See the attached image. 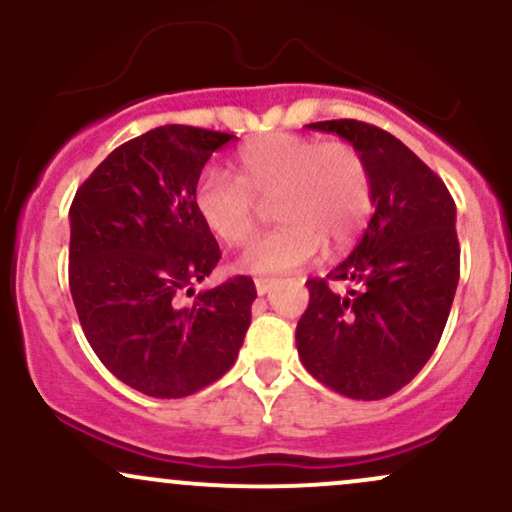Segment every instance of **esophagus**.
<instances>
[{"label": "esophagus", "mask_w": 512, "mask_h": 512, "mask_svg": "<svg viewBox=\"0 0 512 512\" xmlns=\"http://www.w3.org/2000/svg\"><path fill=\"white\" fill-rule=\"evenodd\" d=\"M276 279H269V276H260V279H255V289L260 296H264V293H269V289L274 286Z\"/></svg>", "instance_id": "esophagus-1"}]
</instances>
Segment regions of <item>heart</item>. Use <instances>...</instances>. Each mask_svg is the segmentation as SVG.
Wrapping results in <instances>:
<instances>
[{"label": "heart", "mask_w": 512, "mask_h": 512, "mask_svg": "<svg viewBox=\"0 0 512 512\" xmlns=\"http://www.w3.org/2000/svg\"><path fill=\"white\" fill-rule=\"evenodd\" d=\"M233 172L204 168L192 202L221 243L240 245L257 223V199L274 197L272 216L281 223L252 240L238 260L252 274L291 272L313 260L322 245L346 248L373 209L368 163L349 142L269 132L240 146Z\"/></svg>", "instance_id": "obj_1"}]
</instances>
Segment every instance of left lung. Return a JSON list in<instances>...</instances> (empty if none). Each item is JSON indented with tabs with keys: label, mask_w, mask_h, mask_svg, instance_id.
Here are the masks:
<instances>
[{
	"label": "left lung",
	"mask_w": 512,
	"mask_h": 512,
	"mask_svg": "<svg viewBox=\"0 0 512 512\" xmlns=\"http://www.w3.org/2000/svg\"><path fill=\"white\" fill-rule=\"evenodd\" d=\"M361 151L375 214L346 260L308 279L310 303L296 327L305 370L351 399L395 395L426 366L460 281L455 199L445 182L385 129L358 120L313 122ZM332 280L355 289L339 294Z\"/></svg>",
	"instance_id": "obj_1"
}]
</instances>
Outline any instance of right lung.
<instances>
[{
    "instance_id": "right-lung-1",
    "label": "right lung",
    "mask_w": 512,
    "mask_h": 512,
    "mask_svg": "<svg viewBox=\"0 0 512 512\" xmlns=\"http://www.w3.org/2000/svg\"><path fill=\"white\" fill-rule=\"evenodd\" d=\"M233 134L166 125L110 154L69 207V289L81 330L117 380L158 399L195 395L236 363L257 298L250 276L197 293L221 260L192 187Z\"/></svg>"
}]
</instances>
